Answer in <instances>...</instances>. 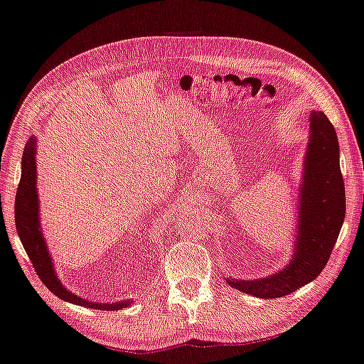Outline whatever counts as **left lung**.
Here are the masks:
<instances>
[{
    "label": "left lung",
    "mask_w": 364,
    "mask_h": 364,
    "mask_svg": "<svg viewBox=\"0 0 364 364\" xmlns=\"http://www.w3.org/2000/svg\"><path fill=\"white\" fill-rule=\"evenodd\" d=\"M346 218V188L339 166L336 129L323 112L311 114L299 226L291 263L266 279H228V284L257 298H280L309 284L323 271Z\"/></svg>",
    "instance_id": "left-lung-1"
}]
</instances>
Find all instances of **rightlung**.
<instances>
[{"mask_svg": "<svg viewBox=\"0 0 364 364\" xmlns=\"http://www.w3.org/2000/svg\"><path fill=\"white\" fill-rule=\"evenodd\" d=\"M36 139L30 138L25 144L23 156H22V177L16 195V226L17 232L22 241L25 252L28 253L34 271L43 280V284L49 289L55 296L68 301V303L85 306L88 309L98 311H119L125 309L129 306V301H122V303L112 304H101L92 303L79 298L77 294L70 293L63 285L60 284L58 277L55 276L53 263L47 250L43 231L39 230V215H38V193H36Z\"/></svg>", "mask_w": 364, "mask_h": 364, "instance_id": "1", "label": "right lung"}]
</instances>
